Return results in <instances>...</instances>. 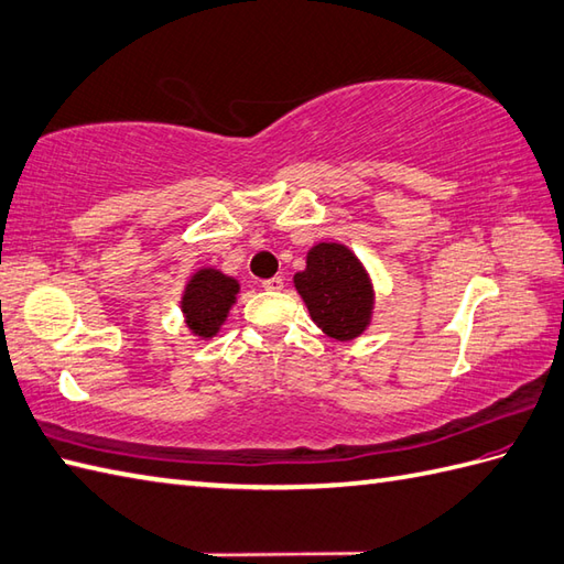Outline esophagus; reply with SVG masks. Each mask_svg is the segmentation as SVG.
Segmentation results:
<instances>
[{"label":"esophagus","instance_id":"34e87169","mask_svg":"<svg viewBox=\"0 0 564 564\" xmlns=\"http://www.w3.org/2000/svg\"><path fill=\"white\" fill-rule=\"evenodd\" d=\"M284 286V280L280 278V274H274V278H270V280H262V290H268V292H280Z\"/></svg>","mask_w":564,"mask_h":564}]
</instances>
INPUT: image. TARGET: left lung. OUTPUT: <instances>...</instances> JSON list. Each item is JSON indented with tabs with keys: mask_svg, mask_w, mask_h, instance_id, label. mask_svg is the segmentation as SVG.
I'll use <instances>...</instances> for the list:
<instances>
[{
	"mask_svg": "<svg viewBox=\"0 0 564 564\" xmlns=\"http://www.w3.org/2000/svg\"><path fill=\"white\" fill-rule=\"evenodd\" d=\"M294 286L314 323L335 340H355L371 323V280L359 258L343 243L311 248L306 270L294 274Z\"/></svg>",
	"mask_w": 564,
	"mask_h": 564,
	"instance_id": "left-lung-1",
	"label": "left lung"
}]
</instances>
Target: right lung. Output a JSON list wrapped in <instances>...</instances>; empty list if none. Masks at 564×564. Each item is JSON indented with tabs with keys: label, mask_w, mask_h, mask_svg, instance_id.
<instances>
[{
	"label": "right lung",
	"mask_w": 564,
	"mask_h": 564,
	"mask_svg": "<svg viewBox=\"0 0 564 564\" xmlns=\"http://www.w3.org/2000/svg\"><path fill=\"white\" fill-rule=\"evenodd\" d=\"M239 282L215 268L197 270L185 284L181 308L193 335L209 340L219 333L239 294Z\"/></svg>",
	"instance_id": "right-lung-1"
}]
</instances>
